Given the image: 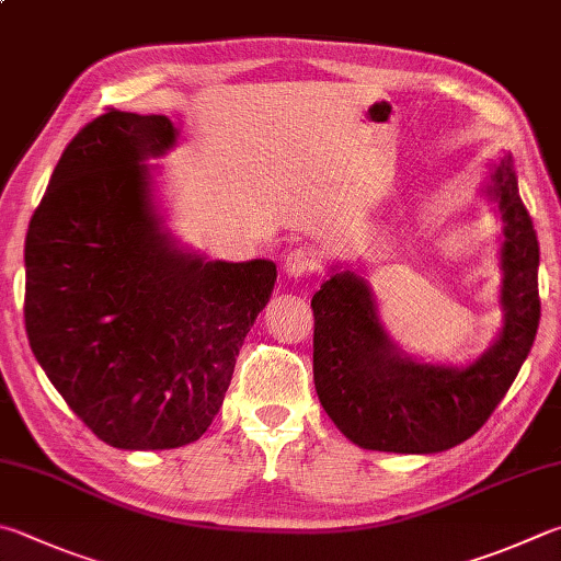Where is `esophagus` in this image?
<instances>
[{"instance_id": "1", "label": "esophagus", "mask_w": 561, "mask_h": 561, "mask_svg": "<svg viewBox=\"0 0 561 561\" xmlns=\"http://www.w3.org/2000/svg\"><path fill=\"white\" fill-rule=\"evenodd\" d=\"M319 252L307 245H299L284 254V272L289 274L291 279H299L304 274L319 270Z\"/></svg>"}]
</instances>
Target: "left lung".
I'll use <instances>...</instances> for the list:
<instances>
[{"mask_svg":"<svg viewBox=\"0 0 561 561\" xmlns=\"http://www.w3.org/2000/svg\"><path fill=\"white\" fill-rule=\"evenodd\" d=\"M483 196L503 220L501 311L493 343L466 365L397 348L360 270L335 262L313 294V385L321 407L360 449L439 454L481 430L511 390L539 325V242L513 157L488 164Z\"/></svg>","mask_w":561,"mask_h":561,"instance_id":"1","label":"left lung"}]
</instances>
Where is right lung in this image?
<instances>
[{
	"label": "right lung",
	"mask_w": 561,
	"mask_h": 561,
	"mask_svg": "<svg viewBox=\"0 0 561 561\" xmlns=\"http://www.w3.org/2000/svg\"><path fill=\"white\" fill-rule=\"evenodd\" d=\"M176 141L167 115H100L66 147L26 232L36 360L88 430L127 451L206 434L277 282L272 260H208L171 236L149 161Z\"/></svg>",
	"instance_id": "right-lung-1"
}]
</instances>
